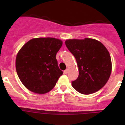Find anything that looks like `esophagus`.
<instances>
[{"instance_id": "34e87169", "label": "esophagus", "mask_w": 125, "mask_h": 125, "mask_svg": "<svg viewBox=\"0 0 125 125\" xmlns=\"http://www.w3.org/2000/svg\"><path fill=\"white\" fill-rule=\"evenodd\" d=\"M68 73V69H66V70L64 71V74H67Z\"/></svg>"}]
</instances>
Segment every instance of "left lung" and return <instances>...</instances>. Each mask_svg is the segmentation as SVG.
<instances>
[{
  "label": "left lung",
  "instance_id": "left-lung-1",
  "mask_svg": "<svg viewBox=\"0 0 125 125\" xmlns=\"http://www.w3.org/2000/svg\"><path fill=\"white\" fill-rule=\"evenodd\" d=\"M66 47L76 58L79 76L72 82L76 91L90 94L106 84L112 70L111 56L99 41L91 38L67 39Z\"/></svg>",
  "mask_w": 125,
  "mask_h": 125
}]
</instances>
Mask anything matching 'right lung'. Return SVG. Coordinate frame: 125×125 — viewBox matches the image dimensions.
I'll return each instance as SVG.
<instances>
[{
  "label": "right lung",
  "mask_w": 125,
  "mask_h": 125,
  "mask_svg": "<svg viewBox=\"0 0 125 125\" xmlns=\"http://www.w3.org/2000/svg\"><path fill=\"white\" fill-rule=\"evenodd\" d=\"M62 41L53 37H38L29 41L21 48L15 68L22 83L29 91L46 94L52 89L62 71L56 55Z\"/></svg>",
  "instance_id": "add662e5"
}]
</instances>
